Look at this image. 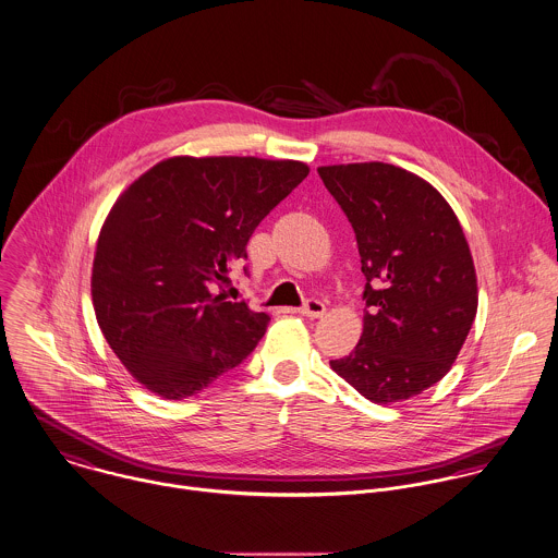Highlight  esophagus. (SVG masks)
Wrapping results in <instances>:
<instances>
[{
    "label": "esophagus",
    "instance_id": "34e87169",
    "mask_svg": "<svg viewBox=\"0 0 558 558\" xmlns=\"http://www.w3.org/2000/svg\"><path fill=\"white\" fill-rule=\"evenodd\" d=\"M302 316H310V318H318L325 314V304L318 300H308L302 308L298 310Z\"/></svg>",
    "mask_w": 558,
    "mask_h": 558
}]
</instances>
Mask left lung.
<instances>
[{"label":"left lung","mask_w":558,"mask_h":558,"mask_svg":"<svg viewBox=\"0 0 558 558\" xmlns=\"http://www.w3.org/2000/svg\"><path fill=\"white\" fill-rule=\"evenodd\" d=\"M347 214L366 276L364 331L329 366L374 404L409 400L456 362L477 314V274L458 216L420 175L385 165L318 167Z\"/></svg>","instance_id":"left-lung-1"}]
</instances>
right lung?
I'll return each mask as SVG.
<instances>
[{
  "instance_id": "right-lung-1",
  "label": "right lung",
  "mask_w": 558,
  "mask_h": 558,
  "mask_svg": "<svg viewBox=\"0 0 558 558\" xmlns=\"http://www.w3.org/2000/svg\"><path fill=\"white\" fill-rule=\"evenodd\" d=\"M308 173L300 160L173 156L120 194L98 235L92 304L136 383L184 400L248 357L269 314L211 284L248 256L252 231Z\"/></svg>"
}]
</instances>
